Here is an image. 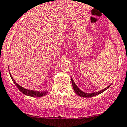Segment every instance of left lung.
I'll return each mask as SVG.
<instances>
[{
  "label": "left lung",
  "mask_w": 127,
  "mask_h": 127,
  "mask_svg": "<svg viewBox=\"0 0 127 127\" xmlns=\"http://www.w3.org/2000/svg\"><path fill=\"white\" fill-rule=\"evenodd\" d=\"M71 82H72V85H73V90H74V92L76 93L78 95H79L81 97H85V98H90V97H92V96H96L100 94V93H103V92H105V90H106L108 88H109V87H110L111 85H110L109 86H108L106 88H104L101 90L99 91V92H94V93H85V92H83L82 90H81L78 87L76 83H74V81H73V78L71 76Z\"/></svg>",
  "instance_id": "left-lung-1"
}]
</instances>
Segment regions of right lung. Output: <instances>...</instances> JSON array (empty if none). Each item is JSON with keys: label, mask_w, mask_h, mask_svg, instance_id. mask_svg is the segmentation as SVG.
Returning a JSON list of instances; mask_svg holds the SVG:
<instances>
[{"label": "right lung", "mask_w": 127, "mask_h": 127, "mask_svg": "<svg viewBox=\"0 0 127 127\" xmlns=\"http://www.w3.org/2000/svg\"><path fill=\"white\" fill-rule=\"evenodd\" d=\"M9 74H10V77H11L12 80L13 81L14 83L15 84V86H17V88L19 90V91H21L23 94L26 95L27 96H32V97H41V96H44L45 95L47 94L48 92L47 91H42V92H40V91H34V90H28V89L24 88L22 86H20L19 84H17V83L15 82V80L13 79L12 76L11 74L9 72Z\"/></svg>", "instance_id": "right-lung-1"}]
</instances>
